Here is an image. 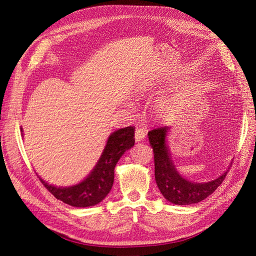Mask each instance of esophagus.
Masks as SVG:
<instances>
[{"label": "esophagus", "instance_id": "esophagus-1", "mask_svg": "<svg viewBox=\"0 0 256 256\" xmlns=\"http://www.w3.org/2000/svg\"><path fill=\"white\" fill-rule=\"evenodd\" d=\"M146 136V130L144 128H136V131H135V140L136 142H140V140H143Z\"/></svg>", "mask_w": 256, "mask_h": 256}]
</instances>
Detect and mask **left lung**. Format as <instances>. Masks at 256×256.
<instances>
[{
  "label": "left lung",
  "instance_id": "1",
  "mask_svg": "<svg viewBox=\"0 0 256 256\" xmlns=\"http://www.w3.org/2000/svg\"><path fill=\"white\" fill-rule=\"evenodd\" d=\"M168 128H157L148 132L150 144L154 152L155 180L165 199L172 204L184 206L197 204L206 199L221 182L224 180L228 172L209 182L197 184L188 182L177 172L175 165L170 157V150L166 145Z\"/></svg>",
  "mask_w": 256,
  "mask_h": 256
}]
</instances>
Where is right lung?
<instances>
[{"label": "right lung", "instance_id": "add662e5", "mask_svg": "<svg viewBox=\"0 0 256 256\" xmlns=\"http://www.w3.org/2000/svg\"><path fill=\"white\" fill-rule=\"evenodd\" d=\"M134 126L120 128L113 132L99 162L84 182L72 187H55L40 178L42 184L52 194L62 202L78 208L96 206L104 199L113 186L114 168L121 156L135 143Z\"/></svg>", "mask_w": 256, "mask_h": 256}]
</instances>
